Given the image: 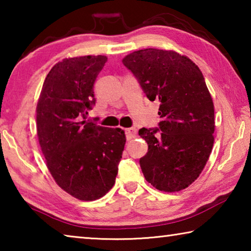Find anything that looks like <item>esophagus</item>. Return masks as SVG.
Wrapping results in <instances>:
<instances>
[{"label": "esophagus", "mask_w": 251, "mask_h": 251, "mask_svg": "<svg viewBox=\"0 0 251 251\" xmlns=\"http://www.w3.org/2000/svg\"><path fill=\"white\" fill-rule=\"evenodd\" d=\"M125 134H126L127 141H130V139L134 138L136 134H137V130H136V128H134V127H130V128L125 129Z\"/></svg>", "instance_id": "1"}]
</instances>
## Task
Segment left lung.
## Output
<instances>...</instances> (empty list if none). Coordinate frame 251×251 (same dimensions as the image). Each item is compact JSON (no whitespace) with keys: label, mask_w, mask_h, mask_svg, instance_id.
Masks as SVG:
<instances>
[{"label":"left lung","mask_w":251,"mask_h":251,"mask_svg":"<svg viewBox=\"0 0 251 251\" xmlns=\"http://www.w3.org/2000/svg\"><path fill=\"white\" fill-rule=\"evenodd\" d=\"M123 64L147 99L160 103L158 128L138 131L148 145L139 159L145 179L160 192H180L201 175L215 141L214 103L201 71L185 55L157 49L126 55Z\"/></svg>","instance_id":"8db88e82"}]
</instances>
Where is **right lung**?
<instances>
[{
  "mask_svg": "<svg viewBox=\"0 0 251 251\" xmlns=\"http://www.w3.org/2000/svg\"><path fill=\"white\" fill-rule=\"evenodd\" d=\"M107 57L64 58L49 72L36 106V129L56 184L79 201H96L115 184L125 131L87 122L94 83Z\"/></svg>",
  "mask_w": 251,
  "mask_h": 251,
  "instance_id": "add662e5",
  "label": "right lung"
}]
</instances>
